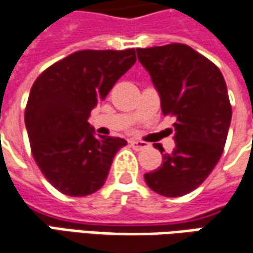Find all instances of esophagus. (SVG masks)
I'll list each match as a JSON object with an SVG mask.
<instances>
[{
	"mask_svg": "<svg viewBox=\"0 0 253 253\" xmlns=\"http://www.w3.org/2000/svg\"><path fill=\"white\" fill-rule=\"evenodd\" d=\"M130 146L134 148V150L140 151V150H144V148H147L148 143H146V141H140V140H131V141H130Z\"/></svg>",
	"mask_w": 253,
	"mask_h": 253,
	"instance_id": "esophagus-1",
	"label": "esophagus"
}]
</instances>
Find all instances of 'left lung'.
Masks as SVG:
<instances>
[{
    "instance_id": "8db88e82",
    "label": "left lung",
    "mask_w": 253,
    "mask_h": 253,
    "mask_svg": "<svg viewBox=\"0 0 253 253\" xmlns=\"http://www.w3.org/2000/svg\"><path fill=\"white\" fill-rule=\"evenodd\" d=\"M137 58L157 89L163 115L174 123L175 148L163 164L144 174L147 185L164 197H181L200 187L224 151L232 109L221 71L184 43L138 48Z\"/></svg>"
}]
</instances>
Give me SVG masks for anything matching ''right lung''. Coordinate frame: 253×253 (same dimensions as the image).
<instances>
[{
    "instance_id": "right-lung-1",
    "label": "right lung",
    "mask_w": 253,
    "mask_h": 253,
    "mask_svg": "<svg viewBox=\"0 0 253 253\" xmlns=\"http://www.w3.org/2000/svg\"><path fill=\"white\" fill-rule=\"evenodd\" d=\"M136 63V50H79L53 63L32 84L25 109L31 151L62 194L84 197L105 184L127 141L96 137L87 119L99 100Z\"/></svg>"
}]
</instances>
